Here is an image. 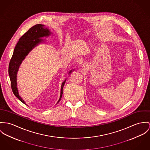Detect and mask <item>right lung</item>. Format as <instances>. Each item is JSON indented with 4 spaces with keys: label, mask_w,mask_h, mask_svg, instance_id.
Wrapping results in <instances>:
<instances>
[{
    "label": "right lung",
    "mask_w": 150,
    "mask_h": 150,
    "mask_svg": "<svg viewBox=\"0 0 150 150\" xmlns=\"http://www.w3.org/2000/svg\"><path fill=\"white\" fill-rule=\"evenodd\" d=\"M51 33L47 28L45 27L43 24H36L34 26L30 28L23 36L19 39L16 46L14 48L13 53L10 62L8 73L11 81V88L13 94L17 97L23 103L27 105L24 100L19 96L18 90L17 88V73L21 64L22 61L25 59L28 53L39 44L43 42V39H40L42 37L48 36ZM74 70V69H73ZM72 69L69 71V74H71ZM66 79L63 81L61 86L60 96L58 103L60 100L62 94L63 88Z\"/></svg>",
    "instance_id": "add662e5"
}]
</instances>
